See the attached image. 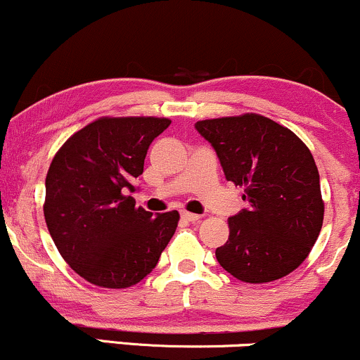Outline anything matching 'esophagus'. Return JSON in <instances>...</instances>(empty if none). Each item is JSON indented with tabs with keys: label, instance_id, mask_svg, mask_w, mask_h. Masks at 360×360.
Here are the masks:
<instances>
[{
	"label": "esophagus",
	"instance_id": "1",
	"mask_svg": "<svg viewBox=\"0 0 360 360\" xmlns=\"http://www.w3.org/2000/svg\"><path fill=\"white\" fill-rule=\"evenodd\" d=\"M181 218H183V220H186V221H200V214H196V213H189V212H183L181 213Z\"/></svg>",
	"mask_w": 360,
	"mask_h": 360
}]
</instances>
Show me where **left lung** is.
<instances>
[{"label": "left lung", "instance_id": "8db88e82", "mask_svg": "<svg viewBox=\"0 0 360 360\" xmlns=\"http://www.w3.org/2000/svg\"><path fill=\"white\" fill-rule=\"evenodd\" d=\"M226 181L243 188L249 208L229 218L214 255L238 281L271 283L298 269L323 225L320 174L298 135L257 113L201 120Z\"/></svg>", "mask_w": 360, "mask_h": 360}]
</instances>
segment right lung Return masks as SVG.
<instances>
[{"instance_id":"add662e5","label":"right lung","mask_w":360,"mask_h":360,"mask_svg":"<svg viewBox=\"0 0 360 360\" xmlns=\"http://www.w3.org/2000/svg\"><path fill=\"white\" fill-rule=\"evenodd\" d=\"M169 118L101 117L64 142L45 177L44 217L57 250L82 279L123 289L150 274L179 221L135 206V177Z\"/></svg>"}]
</instances>
